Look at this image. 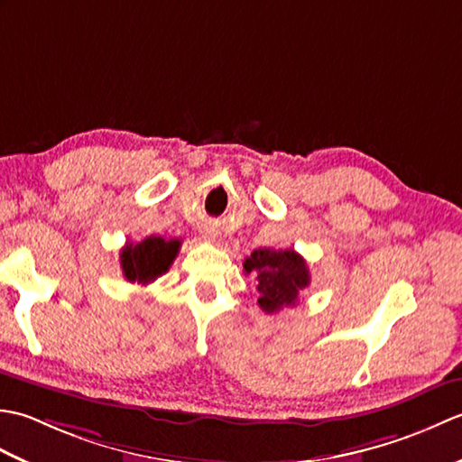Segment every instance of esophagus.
Segmentation results:
<instances>
[{
  "label": "esophagus",
  "mask_w": 462,
  "mask_h": 462,
  "mask_svg": "<svg viewBox=\"0 0 462 462\" xmlns=\"http://www.w3.org/2000/svg\"><path fill=\"white\" fill-rule=\"evenodd\" d=\"M202 238H204V240H208V242H212V240L216 238V232H214L212 228H206V230L202 232Z\"/></svg>",
  "instance_id": "obj_1"
}]
</instances>
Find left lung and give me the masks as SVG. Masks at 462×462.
<instances>
[{"label": "left lung", "mask_w": 462, "mask_h": 462, "mask_svg": "<svg viewBox=\"0 0 462 462\" xmlns=\"http://www.w3.org/2000/svg\"><path fill=\"white\" fill-rule=\"evenodd\" d=\"M244 272L256 276L258 303L266 313L296 306L300 291L310 286L306 260L296 250H254L244 262Z\"/></svg>", "instance_id": "left-lung-1"}]
</instances>
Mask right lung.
<instances>
[{
    "label": "right lung",
    "instance_id": "right-lung-1",
    "mask_svg": "<svg viewBox=\"0 0 462 462\" xmlns=\"http://www.w3.org/2000/svg\"><path fill=\"white\" fill-rule=\"evenodd\" d=\"M179 248L180 240H164L162 236H149L139 244H126L121 250L123 276L133 283L146 286L169 272Z\"/></svg>",
    "mask_w": 462,
    "mask_h": 462
}]
</instances>
